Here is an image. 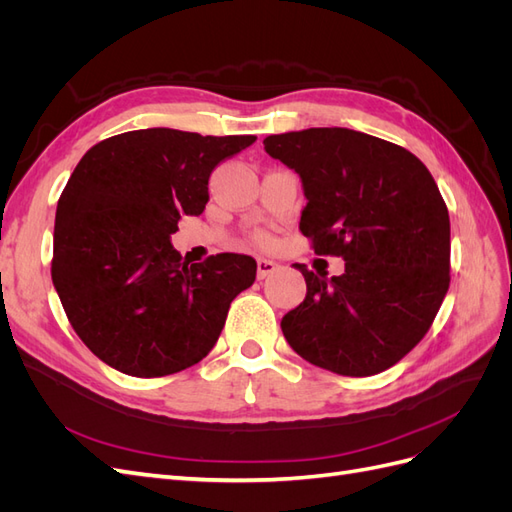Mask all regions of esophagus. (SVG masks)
Segmentation results:
<instances>
[{
  "mask_svg": "<svg viewBox=\"0 0 512 512\" xmlns=\"http://www.w3.org/2000/svg\"><path fill=\"white\" fill-rule=\"evenodd\" d=\"M277 262H273V260H269V258H258V277L260 280H265V277H269L271 273H275L277 271Z\"/></svg>",
  "mask_w": 512,
  "mask_h": 512,
  "instance_id": "esophagus-1",
  "label": "esophagus"
}]
</instances>
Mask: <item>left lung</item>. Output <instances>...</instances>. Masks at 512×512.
<instances>
[{
  "instance_id": "obj_1",
  "label": "left lung",
  "mask_w": 512,
  "mask_h": 512,
  "mask_svg": "<svg viewBox=\"0 0 512 512\" xmlns=\"http://www.w3.org/2000/svg\"><path fill=\"white\" fill-rule=\"evenodd\" d=\"M265 151L299 175V230L342 275L307 271L282 318L290 348L339 376H374L421 342L448 290L451 220L427 166L404 147L348 128L271 134Z\"/></svg>"
}]
</instances>
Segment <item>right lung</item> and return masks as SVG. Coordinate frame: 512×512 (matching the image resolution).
I'll use <instances>...</instances> for the list:
<instances>
[{"label":"right lung","mask_w":512,"mask_h":512,"mask_svg":"<svg viewBox=\"0 0 512 512\" xmlns=\"http://www.w3.org/2000/svg\"><path fill=\"white\" fill-rule=\"evenodd\" d=\"M254 141L149 128L106 138L76 164L57 203L51 275L100 361L160 378L211 352L256 260L226 252L188 265L170 237L181 215L205 211L213 168Z\"/></svg>","instance_id":"right-lung-1"}]
</instances>
